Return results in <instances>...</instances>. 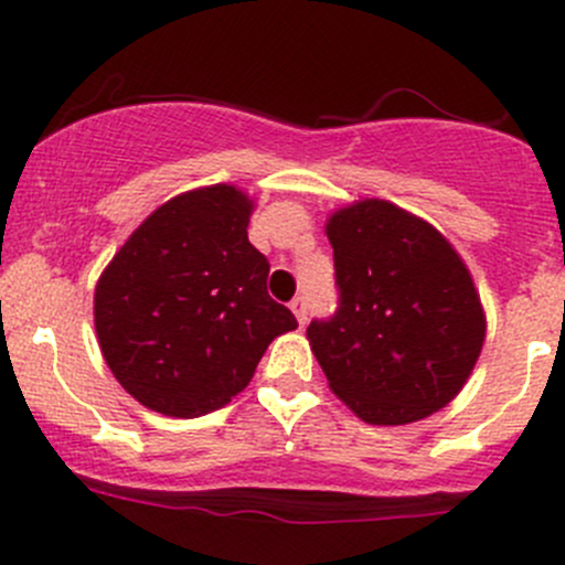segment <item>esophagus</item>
Here are the masks:
<instances>
[{"mask_svg": "<svg viewBox=\"0 0 565 565\" xmlns=\"http://www.w3.org/2000/svg\"><path fill=\"white\" fill-rule=\"evenodd\" d=\"M289 309H292V315L298 317L300 324H306V298H300V295H298V298L289 303Z\"/></svg>", "mask_w": 565, "mask_h": 565, "instance_id": "34e87169", "label": "esophagus"}]
</instances>
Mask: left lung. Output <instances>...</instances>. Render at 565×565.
<instances>
[{"instance_id":"8db88e82","label":"left lung","mask_w":565,"mask_h":565,"mask_svg":"<svg viewBox=\"0 0 565 565\" xmlns=\"http://www.w3.org/2000/svg\"><path fill=\"white\" fill-rule=\"evenodd\" d=\"M339 311L306 330L330 391L361 420L404 426L465 388L487 339L470 270L429 221L358 199L324 221Z\"/></svg>"}]
</instances>
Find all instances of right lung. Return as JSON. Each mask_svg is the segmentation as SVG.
<instances>
[{
	"instance_id": "1",
	"label": "right lung",
	"mask_w": 565,
	"mask_h": 565,
	"mask_svg": "<svg viewBox=\"0 0 565 565\" xmlns=\"http://www.w3.org/2000/svg\"><path fill=\"white\" fill-rule=\"evenodd\" d=\"M254 199L204 185L152 210L95 284V333L130 396L172 418L224 407L250 383L276 335L298 328L267 295L248 243Z\"/></svg>"
}]
</instances>
